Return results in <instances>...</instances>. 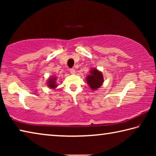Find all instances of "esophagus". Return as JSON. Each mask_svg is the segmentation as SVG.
<instances>
[{"label":"esophagus","mask_w":156,"mask_h":156,"mask_svg":"<svg viewBox=\"0 0 156 156\" xmlns=\"http://www.w3.org/2000/svg\"><path fill=\"white\" fill-rule=\"evenodd\" d=\"M70 73H72V74H75L76 73V70L74 69H71L69 70Z\"/></svg>","instance_id":"34e87169"}]
</instances>
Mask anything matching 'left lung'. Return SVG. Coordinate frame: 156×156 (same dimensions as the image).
Segmentation results:
<instances>
[{
	"label": "left lung",
	"mask_w": 156,
	"mask_h": 156,
	"mask_svg": "<svg viewBox=\"0 0 156 156\" xmlns=\"http://www.w3.org/2000/svg\"><path fill=\"white\" fill-rule=\"evenodd\" d=\"M86 80L91 89L96 90L102 85L104 78L102 73L94 68L90 70V75L87 76Z\"/></svg>",
	"instance_id": "obj_1"
}]
</instances>
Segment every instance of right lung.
<instances>
[{
    "mask_svg": "<svg viewBox=\"0 0 156 156\" xmlns=\"http://www.w3.org/2000/svg\"><path fill=\"white\" fill-rule=\"evenodd\" d=\"M56 78L54 77V76H52V77H49L48 78V80H47V86L49 87L50 89H55L57 87L58 84L56 83Z\"/></svg>",
    "mask_w": 156,
    "mask_h": 156,
    "instance_id": "obj_1",
    "label": "right lung"
}]
</instances>
